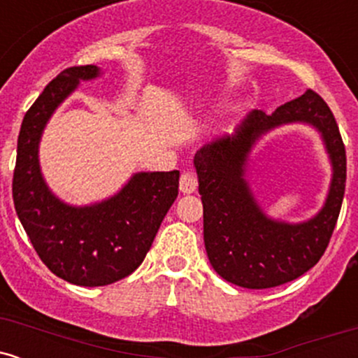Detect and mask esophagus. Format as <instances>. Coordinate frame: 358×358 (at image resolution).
<instances>
[{
    "label": "esophagus",
    "mask_w": 358,
    "mask_h": 358,
    "mask_svg": "<svg viewBox=\"0 0 358 358\" xmlns=\"http://www.w3.org/2000/svg\"><path fill=\"white\" fill-rule=\"evenodd\" d=\"M199 187V176L195 171H183L180 176V190L182 193H193Z\"/></svg>",
    "instance_id": "34e87169"
}]
</instances>
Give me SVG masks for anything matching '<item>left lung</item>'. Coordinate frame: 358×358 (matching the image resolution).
<instances>
[{
    "mask_svg": "<svg viewBox=\"0 0 358 358\" xmlns=\"http://www.w3.org/2000/svg\"><path fill=\"white\" fill-rule=\"evenodd\" d=\"M310 122L324 134L334 163V180L324 210L299 226L266 220L243 182L250 146L262 132L282 122ZM203 203V241L213 269L225 281L249 289H266L293 281L310 271L330 244L342 208L347 155L334 113L320 94L279 106L271 116L256 110L239 133L203 146L195 155Z\"/></svg>",
    "mask_w": 358,
    "mask_h": 358,
    "instance_id": "8db88e82",
    "label": "left lung"
}]
</instances>
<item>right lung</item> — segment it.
I'll list each match as a JSON object with an SVG mask.
<instances>
[{
  "label": "right lung",
  "mask_w": 358,
  "mask_h": 358,
  "mask_svg": "<svg viewBox=\"0 0 358 358\" xmlns=\"http://www.w3.org/2000/svg\"><path fill=\"white\" fill-rule=\"evenodd\" d=\"M96 65L62 71L24 114L13 171L18 219L42 262L77 286H106L129 276L145 261L166 212L178 196L180 171L138 173L116 196L73 208L48 192L38 168L45 122L80 79H94Z\"/></svg>",
  "instance_id": "right-lung-1"
}]
</instances>
